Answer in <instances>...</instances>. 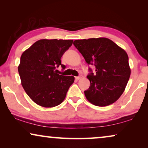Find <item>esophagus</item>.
I'll use <instances>...</instances> for the list:
<instances>
[{"mask_svg": "<svg viewBox=\"0 0 148 148\" xmlns=\"http://www.w3.org/2000/svg\"><path fill=\"white\" fill-rule=\"evenodd\" d=\"M82 78V77L81 76H78V77H75V79L76 80H79V79H80Z\"/></svg>", "mask_w": 148, "mask_h": 148, "instance_id": "1", "label": "esophagus"}]
</instances>
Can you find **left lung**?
Listing matches in <instances>:
<instances>
[{"label": "left lung", "instance_id": "1", "mask_svg": "<svg viewBox=\"0 0 148 148\" xmlns=\"http://www.w3.org/2000/svg\"><path fill=\"white\" fill-rule=\"evenodd\" d=\"M74 46L88 64L87 77L90 88L84 91L87 100L97 106H108L118 100L126 88L131 75L129 57L123 48L106 38L77 40Z\"/></svg>", "mask_w": 148, "mask_h": 148}]
</instances>
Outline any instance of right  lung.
Masks as SVG:
<instances>
[{
	"label": "right lung",
	"instance_id": "1",
	"mask_svg": "<svg viewBox=\"0 0 148 148\" xmlns=\"http://www.w3.org/2000/svg\"><path fill=\"white\" fill-rule=\"evenodd\" d=\"M73 41L40 40L21 54L18 66L21 85L29 98L40 106L52 108L61 104L74 82V77L61 75L55 71L59 65L65 69L60 58Z\"/></svg>",
	"mask_w": 148,
	"mask_h": 148
}]
</instances>
